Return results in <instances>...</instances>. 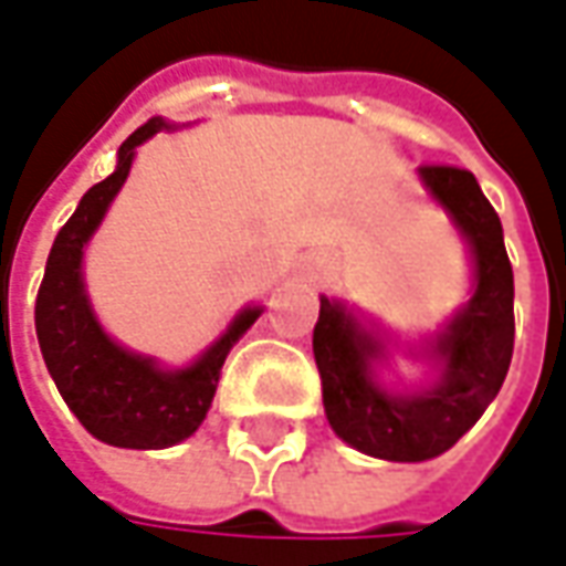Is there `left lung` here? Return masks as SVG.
I'll return each instance as SVG.
<instances>
[{
  "label": "left lung",
  "instance_id": "1",
  "mask_svg": "<svg viewBox=\"0 0 566 566\" xmlns=\"http://www.w3.org/2000/svg\"><path fill=\"white\" fill-rule=\"evenodd\" d=\"M427 189L470 252V298L433 336L408 345L430 364V382L386 386L392 339L377 321L321 295L314 361L333 433L382 461H430L449 451L499 396L514 355V271L504 252L502 221L470 170L417 168Z\"/></svg>",
  "mask_w": 566,
  "mask_h": 566
}]
</instances>
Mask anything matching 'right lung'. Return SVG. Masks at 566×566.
I'll use <instances>...</instances> for the list:
<instances>
[{
    "label": "right lung",
    "instance_id": "obj_1",
    "mask_svg": "<svg viewBox=\"0 0 566 566\" xmlns=\"http://www.w3.org/2000/svg\"><path fill=\"white\" fill-rule=\"evenodd\" d=\"M161 130H174V124L151 117L120 143L117 168L86 189L77 211L59 230L36 295V339L52 380L86 433L115 449H170L196 433L230 348L264 311L245 305L186 367H165L151 355L130 352L98 324L83 280V252L127 180L136 146Z\"/></svg>",
    "mask_w": 566,
    "mask_h": 566
}]
</instances>
